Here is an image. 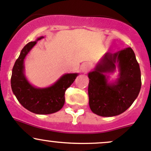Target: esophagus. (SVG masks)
Segmentation results:
<instances>
[{
  "label": "esophagus",
  "instance_id": "obj_1",
  "mask_svg": "<svg viewBox=\"0 0 151 151\" xmlns=\"http://www.w3.org/2000/svg\"><path fill=\"white\" fill-rule=\"evenodd\" d=\"M91 65L89 63H85L83 64H82L81 67H80V70H81L82 72L86 73L89 71V69L91 68Z\"/></svg>",
  "mask_w": 151,
  "mask_h": 151
}]
</instances>
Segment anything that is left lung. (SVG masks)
<instances>
[{
	"mask_svg": "<svg viewBox=\"0 0 151 151\" xmlns=\"http://www.w3.org/2000/svg\"><path fill=\"white\" fill-rule=\"evenodd\" d=\"M119 69V77L115 83H108L106 73ZM89 106L93 113L112 117L123 113L133 104L141 88V71L131 47L114 54L107 52L88 74Z\"/></svg>",
	"mask_w": 151,
	"mask_h": 151,
	"instance_id": "obj_1",
	"label": "left lung"
}]
</instances>
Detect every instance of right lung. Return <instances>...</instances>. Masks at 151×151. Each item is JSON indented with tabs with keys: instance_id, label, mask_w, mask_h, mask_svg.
<instances>
[{
	"instance_id": "1",
	"label": "right lung",
	"mask_w": 151,
	"mask_h": 151,
	"mask_svg": "<svg viewBox=\"0 0 151 151\" xmlns=\"http://www.w3.org/2000/svg\"><path fill=\"white\" fill-rule=\"evenodd\" d=\"M42 38L41 36L35 42H29L21 50L12 68L11 86L18 101L25 109L39 115H47L58 112L63 107L65 92L78 74H64L54 85L47 88H37L30 85L24 74V59L37 41Z\"/></svg>"
}]
</instances>
